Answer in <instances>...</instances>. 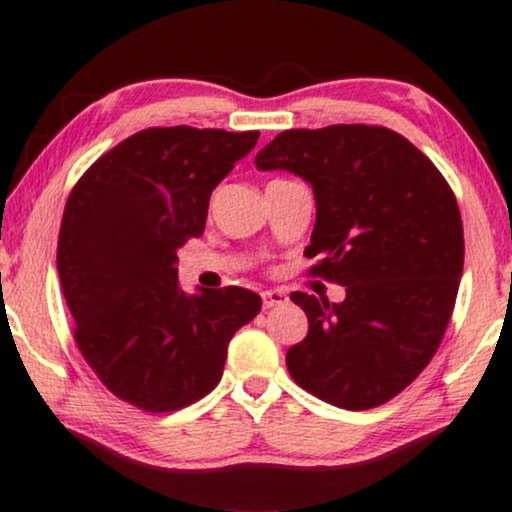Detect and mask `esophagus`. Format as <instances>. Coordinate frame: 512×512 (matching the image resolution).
I'll list each match as a JSON object with an SVG mask.
<instances>
[{
	"instance_id": "1",
	"label": "esophagus",
	"mask_w": 512,
	"mask_h": 512,
	"mask_svg": "<svg viewBox=\"0 0 512 512\" xmlns=\"http://www.w3.org/2000/svg\"><path fill=\"white\" fill-rule=\"evenodd\" d=\"M261 298H263V308H275V305H282L287 301V294H284V291L270 289V291H263Z\"/></svg>"
}]
</instances>
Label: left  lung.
I'll use <instances>...</instances> for the list:
<instances>
[{
    "mask_svg": "<svg viewBox=\"0 0 512 512\" xmlns=\"http://www.w3.org/2000/svg\"><path fill=\"white\" fill-rule=\"evenodd\" d=\"M256 167L313 185L310 272L345 287L341 303L291 294L308 315L291 378L350 411L393 400L433 360L456 303L463 223L449 183L407 138L367 124L282 131Z\"/></svg>",
    "mask_w": 512,
    "mask_h": 512,
    "instance_id": "left-lung-1",
    "label": "left lung"
}]
</instances>
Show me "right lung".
<instances>
[{
    "mask_svg": "<svg viewBox=\"0 0 512 512\" xmlns=\"http://www.w3.org/2000/svg\"><path fill=\"white\" fill-rule=\"evenodd\" d=\"M258 131L155 126L91 164L58 235L79 353L119 400L152 414L218 386L235 331L261 313L242 287L185 294L176 251L204 232L209 197Z\"/></svg>",
    "mask_w": 512,
    "mask_h": 512,
    "instance_id": "1",
    "label": "right lung"
}]
</instances>
